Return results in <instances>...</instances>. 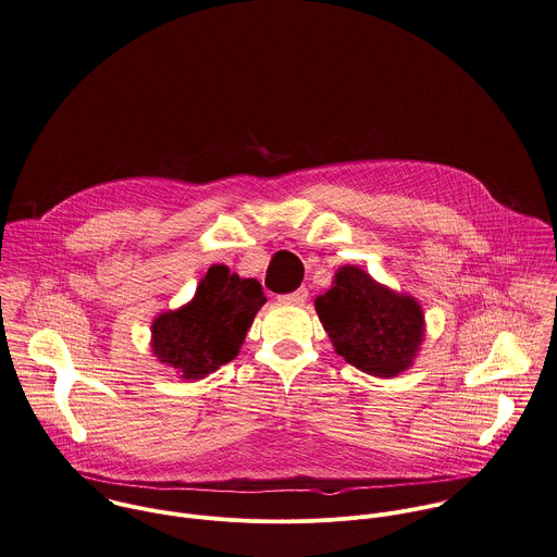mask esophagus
<instances>
[{
    "label": "esophagus",
    "instance_id": "esophagus-1",
    "mask_svg": "<svg viewBox=\"0 0 557 557\" xmlns=\"http://www.w3.org/2000/svg\"><path fill=\"white\" fill-rule=\"evenodd\" d=\"M282 304H290V306H304L306 301H308V288L306 286H301V288H297L295 293H290V295H282V297H277Z\"/></svg>",
    "mask_w": 557,
    "mask_h": 557
}]
</instances>
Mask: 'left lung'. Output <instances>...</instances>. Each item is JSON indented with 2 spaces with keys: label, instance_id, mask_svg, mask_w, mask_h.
<instances>
[{
  "label": "left lung",
  "instance_id": "obj_1",
  "mask_svg": "<svg viewBox=\"0 0 557 557\" xmlns=\"http://www.w3.org/2000/svg\"><path fill=\"white\" fill-rule=\"evenodd\" d=\"M314 308L335 352L381 379L409 370L426 334L420 301L376 282L357 264L335 271L332 288L317 297Z\"/></svg>",
  "mask_w": 557,
  "mask_h": 557
}]
</instances>
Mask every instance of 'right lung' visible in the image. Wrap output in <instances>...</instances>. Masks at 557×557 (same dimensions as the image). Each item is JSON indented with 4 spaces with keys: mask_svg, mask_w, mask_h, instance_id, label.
Listing matches in <instances>:
<instances>
[{
    "mask_svg": "<svg viewBox=\"0 0 557 557\" xmlns=\"http://www.w3.org/2000/svg\"><path fill=\"white\" fill-rule=\"evenodd\" d=\"M264 304L258 280L238 277L225 264H213L189 304L154 317L150 350L178 379L200 381L238 355Z\"/></svg>",
    "mask_w": 557,
    "mask_h": 557,
    "instance_id": "1",
    "label": "right lung"
}]
</instances>
